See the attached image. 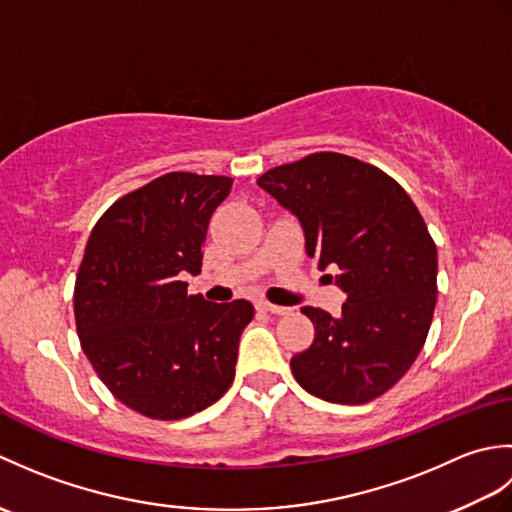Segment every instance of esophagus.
I'll return each instance as SVG.
<instances>
[{"label":"esophagus","mask_w":512,"mask_h":512,"mask_svg":"<svg viewBox=\"0 0 512 512\" xmlns=\"http://www.w3.org/2000/svg\"><path fill=\"white\" fill-rule=\"evenodd\" d=\"M257 308L264 312H270V314H288V308L275 306V303H268V301H257Z\"/></svg>","instance_id":"esophagus-1"}]
</instances>
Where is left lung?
Returning a JSON list of instances; mask_svg holds the SVG:
<instances>
[{"instance_id":"obj_1","label":"left lung","mask_w":512,"mask_h":512,"mask_svg":"<svg viewBox=\"0 0 512 512\" xmlns=\"http://www.w3.org/2000/svg\"><path fill=\"white\" fill-rule=\"evenodd\" d=\"M257 184L297 217L308 257L339 268L334 284L347 297L341 317L301 308L314 341L290 358L297 383L339 405L383 396L416 361L436 310L438 250L416 204L387 173L332 151Z\"/></svg>"}]
</instances>
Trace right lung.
<instances>
[{
    "label": "right lung",
    "instance_id": "right-lung-1",
    "mask_svg": "<svg viewBox=\"0 0 512 512\" xmlns=\"http://www.w3.org/2000/svg\"><path fill=\"white\" fill-rule=\"evenodd\" d=\"M233 178L173 171L112 204L92 228L74 286L81 347L112 394L154 420L220 400L235 378L253 303L187 295L206 228Z\"/></svg>",
    "mask_w": 512,
    "mask_h": 512
}]
</instances>
